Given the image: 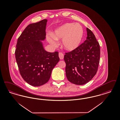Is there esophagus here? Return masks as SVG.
Segmentation results:
<instances>
[{"label": "esophagus", "mask_w": 120, "mask_h": 120, "mask_svg": "<svg viewBox=\"0 0 120 120\" xmlns=\"http://www.w3.org/2000/svg\"><path fill=\"white\" fill-rule=\"evenodd\" d=\"M58 55H59V57L61 60H62L64 58V54L62 53H61V52L59 53Z\"/></svg>", "instance_id": "1"}]
</instances>
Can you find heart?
Instances as JSON below:
<instances>
[{
    "label": "heart",
    "mask_w": 120,
    "mask_h": 120,
    "mask_svg": "<svg viewBox=\"0 0 120 120\" xmlns=\"http://www.w3.org/2000/svg\"><path fill=\"white\" fill-rule=\"evenodd\" d=\"M83 30L78 24L67 23L56 29L52 36H49L48 40L53 46L57 45L56 40L62 39V45L66 50L72 51L79 47L81 42Z\"/></svg>",
    "instance_id": "heart-1"
}]
</instances>
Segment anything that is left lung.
Instances as JSON below:
<instances>
[{"label": "left lung", "mask_w": 120, "mask_h": 120, "mask_svg": "<svg viewBox=\"0 0 120 120\" xmlns=\"http://www.w3.org/2000/svg\"><path fill=\"white\" fill-rule=\"evenodd\" d=\"M87 37L78 48L65 53L67 79L76 85H83L96 75L100 60V47L95 36L86 28Z\"/></svg>", "instance_id": "obj_1"}]
</instances>
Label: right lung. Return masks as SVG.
Returning a JSON list of instances; mask_svg holds the SVG:
<instances>
[{"label": "right lung", "instance_id": "add662e5", "mask_svg": "<svg viewBox=\"0 0 120 120\" xmlns=\"http://www.w3.org/2000/svg\"><path fill=\"white\" fill-rule=\"evenodd\" d=\"M47 20L29 24L18 39L15 57L19 73L29 84L38 86L49 79L59 61L58 52H48L40 41L45 38Z\"/></svg>", "mask_w": 120, "mask_h": 120}]
</instances>
